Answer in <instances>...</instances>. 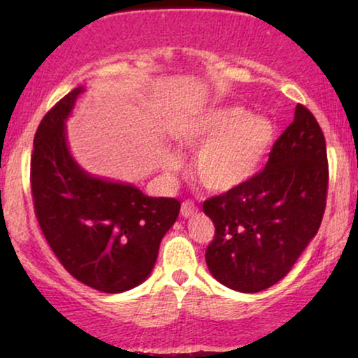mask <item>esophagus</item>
<instances>
[{"label":"esophagus","mask_w":358,"mask_h":358,"mask_svg":"<svg viewBox=\"0 0 358 358\" xmlns=\"http://www.w3.org/2000/svg\"><path fill=\"white\" fill-rule=\"evenodd\" d=\"M197 205H195L192 200H185L182 202V207H180V213H182V217H192L194 213H197Z\"/></svg>","instance_id":"34e87169"}]
</instances>
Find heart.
<instances>
[{
	"label": "heart",
	"instance_id": "heart-1",
	"mask_svg": "<svg viewBox=\"0 0 358 358\" xmlns=\"http://www.w3.org/2000/svg\"><path fill=\"white\" fill-rule=\"evenodd\" d=\"M277 140L267 117L254 115L241 106H220L200 112L180 130V143L197 150L194 176L210 190H231L254 178ZM164 168L176 169L178 156H164Z\"/></svg>",
	"mask_w": 358,
	"mask_h": 358
}]
</instances>
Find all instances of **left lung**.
<instances>
[{
    "label": "left lung",
    "mask_w": 358,
    "mask_h": 358,
    "mask_svg": "<svg viewBox=\"0 0 358 358\" xmlns=\"http://www.w3.org/2000/svg\"><path fill=\"white\" fill-rule=\"evenodd\" d=\"M329 166L315 115L298 104L261 173L203 202L215 224L205 251L220 283L243 293L272 287L316 236L326 208Z\"/></svg>",
    "instance_id": "8db88e82"
}]
</instances>
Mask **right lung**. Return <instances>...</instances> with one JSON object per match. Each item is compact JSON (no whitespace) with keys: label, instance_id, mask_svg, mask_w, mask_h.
I'll return each mask as SVG.
<instances>
[{"label":"right lung","instance_id":"1","mask_svg":"<svg viewBox=\"0 0 358 358\" xmlns=\"http://www.w3.org/2000/svg\"><path fill=\"white\" fill-rule=\"evenodd\" d=\"M83 91L76 87L58 101L34 136V212L52 251L76 280L120 293L140 285L153 271L159 243L178 218L180 202L92 178L75 163L65 120Z\"/></svg>","mask_w":358,"mask_h":358}]
</instances>
